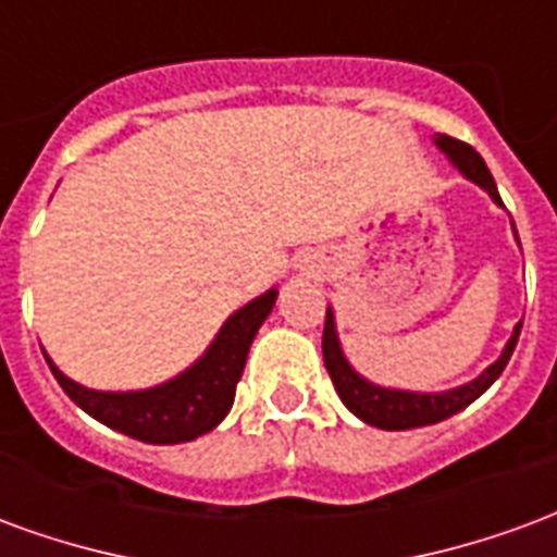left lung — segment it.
Returning <instances> with one entry per match:
<instances>
[{"label": "left lung", "mask_w": 557, "mask_h": 557, "mask_svg": "<svg viewBox=\"0 0 557 557\" xmlns=\"http://www.w3.org/2000/svg\"><path fill=\"white\" fill-rule=\"evenodd\" d=\"M435 146L442 148L444 154L450 158L456 170L466 175L468 182H474L478 187H483L486 194L492 196V202L504 206L502 196H498V187H495V178L492 172L486 170V163L480 158L474 148L462 143V139L447 137V134H438L435 137ZM516 232V230H513ZM519 242V235H516ZM519 331H522V322L513 327V334L507 339V346L498 355V361L490 363L478 379H471L468 385L450 387V391H442V394H420V391H397V387H382L367 382L361 373H355V367L346 361L343 355V346H339L337 337V322H334V310L327 307L325 313V334H322V355H325V367L331 382L337 387L343 406L358 414L363 423L370 426H379V430H414V426H430V423H438V420H447L456 411H462L466 406H471L480 394H486V387L504 373V367L510 361V355L516 349V339H519Z\"/></svg>", "instance_id": "8db88e82"}]
</instances>
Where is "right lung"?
I'll list each match as a JSON object with an SVG mask.
<instances>
[{
    "label": "right lung",
    "instance_id": "add662e5",
    "mask_svg": "<svg viewBox=\"0 0 557 557\" xmlns=\"http://www.w3.org/2000/svg\"><path fill=\"white\" fill-rule=\"evenodd\" d=\"M277 289H268L223 322L206 355L170 382L146 391H91L67 379L50 355H44L55 382L79 409L103 426L146 444H182L206 435L226 418L235 385L244 373L256 331L274 310Z\"/></svg>",
    "mask_w": 557,
    "mask_h": 557
}]
</instances>
